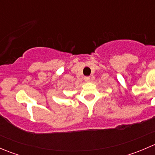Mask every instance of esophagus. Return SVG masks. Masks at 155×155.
I'll list each match as a JSON object with an SVG mask.
<instances>
[{"label": "esophagus", "instance_id": "obj_1", "mask_svg": "<svg viewBox=\"0 0 155 155\" xmlns=\"http://www.w3.org/2000/svg\"><path fill=\"white\" fill-rule=\"evenodd\" d=\"M84 79H85V82H89V81H90V77H89V76H85V77L84 78Z\"/></svg>", "mask_w": 155, "mask_h": 155}]
</instances>
